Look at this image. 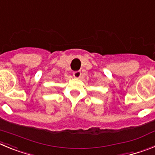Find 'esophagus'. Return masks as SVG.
<instances>
[{"label": "esophagus", "mask_w": 155, "mask_h": 155, "mask_svg": "<svg viewBox=\"0 0 155 155\" xmlns=\"http://www.w3.org/2000/svg\"><path fill=\"white\" fill-rule=\"evenodd\" d=\"M73 76L75 78H80L81 76V72L80 71H74L73 73Z\"/></svg>", "instance_id": "esophagus-1"}]
</instances>
